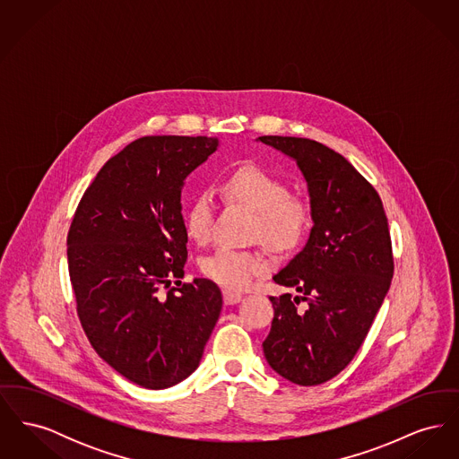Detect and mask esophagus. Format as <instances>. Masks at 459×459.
Here are the masks:
<instances>
[{
    "label": "esophagus",
    "instance_id": "34e87169",
    "mask_svg": "<svg viewBox=\"0 0 459 459\" xmlns=\"http://www.w3.org/2000/svg\"><path fill=\"white\" fill-rule=\"evenodd\" d=\"M240 299H242V294H240V292H236V290H232V289H225V290H223V303H225V305H238Z\"/></svg>",
    "mask_w": 459,
    "mask_h": 459
}]
</instances>
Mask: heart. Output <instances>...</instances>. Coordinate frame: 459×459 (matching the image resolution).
<instances>
[{"label":"heart","mask_w":459,"mask_h":459,"mask_svg":"<svg viewBox=\"0 0 459 459\" xmlns=\"http://www.w3.org/2000/svg\"><path fill=\"white\" fill-rule=\"evenodd\" d=\"M221 193L227 201L255 213L253 238L275 253H290L301 246L311 227V210L303 197L289 195V186L277 175L255 163H246L225 175ZM213 197L197 195L184 219L186 234L203 244L212 236ZM270 262L258 251L219 247L201 262V272L227 289H246L266 273Z\"/></svg>","instance_id":"obj_1"}]
</instances>
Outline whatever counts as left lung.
Returning a JSON list of instances; mask_svg holds the SVG:
<instances>
[{
    "instance_id": "left-lung-1",
    "label": "left lung",
    "mask_w": 459,
    "mask_h": 459,
    "mask_svg": "<svg viewBox=\"0 0 459 459\" xmlns=\"http://www.w3.org/2000/svg\"><path fill=\"white\" fill-rule=\"evenodd\" d=\"M258 139L296 160L313 220L305 249L273 277L299 294L270 298L263 352L289 382L318 385L350 365L391 287L389 223L378 193L342 154L305 137Z\"/></svg>"
}]
</instances>
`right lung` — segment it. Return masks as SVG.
Instances as JSON below:
<instances>
[{"label": "right lung", "mask_w": 459, "mask_h": 459, "mask_svg": "<svg viewBox=\"0 0 459 459\" xmlns=\"http://www.w3.org/2000/svg\"><path fill=\"white\" fill-rule=\"evenodd\" d=\"M217 148L206 135L132 141L94 177L68 230V273L89 342L146 389L172 387L196 370L221 311L215 282H180L182 186Z\"/></svg>", "instance_id": "obj_1"}]
</instances>
